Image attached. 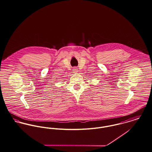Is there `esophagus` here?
I'll return each mask as SVG.
<instances>
[{"label":"esophagus","mask_w":152,"mask_h":152,"mask_svg":"<svg viewBox=\"0 0 152 152\" xmlns=\"http://www.w3.org/2000/svg\"><path fill=\"white\" fill-rule=\"evenodd\" d=\"M72 71H73V72H74V73H77L78 70V69H77V68H74V69H73Z\"/></svg>","instance_id":"1"}]
</instances>
